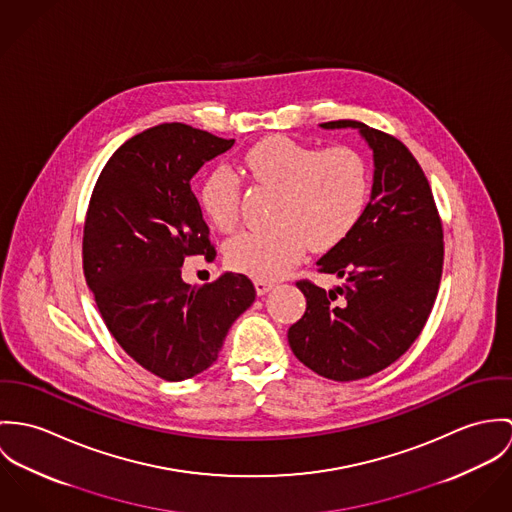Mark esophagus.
Instances as JSON below:
<instances>
[{
    "instance_id": "34e87169",
    "label": "esophagus",
    "mask_w": 512,
    "mask_h": 512,
    "mask_svg": "<svg viewBox=\"0 0 512 512\" xmlns=\"http://www.w3.org/2000/svg\"><path fill=\"white\" fill-rule=\"evenodd\" d=\"M273 286H275V283H271V281H255V290H257V294H259V296L267 294Z\"/></svg>"
}]
</instances>
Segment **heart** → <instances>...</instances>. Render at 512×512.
Listing matches in <instances>:
<instances>
[{"mask_svg":"<svg viewBox=\"0 0 512 512\" xmlns=\"http://www.w3.org/2000/svg\"><path fill=\"white\" fill-rule=\"evenodd\" d=\"M241 169L261 188L275 192L273 226L245 231L226 247L233 271L257 281L283 277L300 261L306 245L328 251L359 224L369 200V169L349 147L318 151L290 137H269L253 145ZM200 208L212 228L237 226L239 182L233 172H210L198 192Z\"/></svg>","mask_w":512,"mask_h":512,"instance_id":"heart-1","label":"heart"}]
</instances>
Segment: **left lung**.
Listing matches in <instances>:
<instances>
[{"label": "left lung", "instance_id": "8db88e82", "mask_svg": "<svg viewBox=\"0 0 512 512\" xmlns=\"http://www.w3.org/2000/svg\"><path fill=\"white\" fill-rule=\"evenodd\" d=\"M320 127L359 131L373 151V186L359 224L316 261L343 283H296L306 312L288 343L314 373L355 381L395 363L420 336L442 279L444 233L430 184L398 139L351 119Z\"/></svg>", "mask_w": 512, "mask_h": 512}]
</instances>
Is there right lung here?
Masks as SVG:
<instances>
[{
	"label": "right lung",
	"instance_id": "add662e5",
	"mask_svg": "<svg viewBox=\"0 0 512 512\" xmlns=\"http://www.w3.org/2000/svg\"><path fill=\"white\" fill-rule=\"evenodd\" d=\"M233 143L184 123L155 125L115 151L90 198L86 283L115 341L165 381L206 371L255 300L245 275L192 286L180 269L190 255L216 257L190 182Z\"/></svg>",
	"mask_w": 512,
	"mask_h": 512
}]
</instances>
